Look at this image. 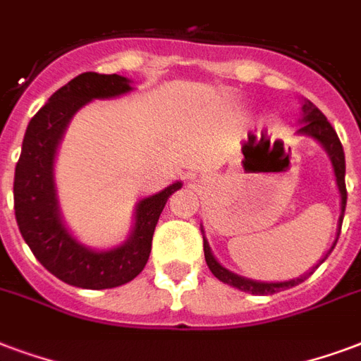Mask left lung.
<instances>
[{"label":"left lung","instance_id":"1","mask_svg":"<svg viewBox=\"0 0 361 361\" xmlns=\"http://www.w3.org/2000/svg\"><path fill=\"white\" fill-rule=\"evenodd\" d=\"M302 118L299 119L300 127L297 129V135L300 137H310L318 142L322 148L325 150V154L329 156V161H331L333 173H335V183H337L338 188V196H341V215H338L337 222V238L335 242L331 243V247L327 249V253L319 259L316 264H314L308 272H305L299 278H293V280H286V281H259V280H251V278H245V276H240V274L232 272L228 268H224L221 262L216 261V257L213 255L209 247V242L205 238V230L202 226V234H203V253H205V262L207 267L213 272L216 280H221L222 283H228V286L240 289V291H245V293L251 295H272L278 293V291H283V289H289V287H295L302 283L305 280L310 278V274H314V270L322 264V262L329 257V253L335 247V243L338 240V234H341V224H343V216H345V207H346V186H345V152H343V145L338 140L337 133L331 127V123L327 121L324 114L319 112L318 108L314 106L312 102L308 99H302Z\"/></svg>","mask_w":361,"mask_h":361}]
</instances>
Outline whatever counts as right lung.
<instances>
[{"mask_svg":"<svg viewBox=\"0 0 361 361\" xmlns=\"http://www.w3.org/2000/svg\"><path fill=\"white\" fill-rule=\"evenodd\" d=\"M131 91L129 78L85 72L51 94L26 127L13 184L16 224L37 261L68 286L112 289L137 278L148 262L152 235L165 203L183 188V183L175 180L139 200L131 234L116 247H87L68 230L55 183L56 152L68 123L91 100L116 99Z\"/></svg>","mask_w":361,"mask_h":361,"instance_id":"right-lung-1","label":"right lung"}]
</instances>
